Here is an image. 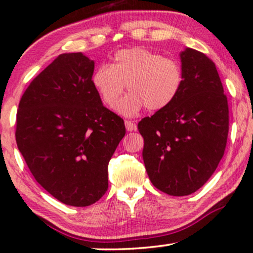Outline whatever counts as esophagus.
Segmentation results:
<instances>
[{"instance_id":"esophagus-1","label":"esophagus","mask_w":253,"mask_h":253,"mask_svg":"<svg viewBox=\"0 0 253 253\" xmlns=\"http://www.w3.org/2000/svg\"><path fill=\"white\" fill-rule=\"evenodd\" d=\"M125 126H126V129L128 131H134L137 129V126L136 124H135L134 122H130V120H126L125 122Z\"/></svg>"}]
</instances>
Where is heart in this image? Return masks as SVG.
I'll return each instance as SVG.
<instances>
[{
	"label": "heart",
	"mask_w": 253,
	"mask_h": 253,
	"mask_svg": "<svg viewBox=\"0 0 253 253\" xmlns=\"http://www.w3.org/2000/svg\"><path fill=\"white\" fill-rule=\"evenodd\" d=\"M183 83L179 60L143 47L118 50L110 65L99 66L91 77L92 87L110 109L118 104L127 84L130 92L118 105L124 116L136 115L144 106L149 111L166 109L179 96Z\"/></svg>",
	"instance_id": "1"
}]
</instances>
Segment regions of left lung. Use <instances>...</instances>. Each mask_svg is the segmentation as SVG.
Instances as JSON below:
<instances>
[{"label":"left lung","mask_w":253,"mask_h":253,"mask_svg":"<svg viewBox=\"0 0 253 253\" xmlns=\"http://www.w3.org/2000/svg\"><path fill=\"white\" fill-rule=\"evenodd\" d=\"M180 57L184 83L179 96L137 125L149 179L170 196L193 194L211 177L229 129L228 101L215 64L191 48Z\"/></svg>","instance_id":"8db88e82"}]
</instances>
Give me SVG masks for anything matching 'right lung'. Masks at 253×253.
I'll list each match as a JSON object with an SVG mask.
<instances>
[{
    "label": "right lung",
    "instance_id": "right-lung-1",
    "mask_svg": "<svg viewBox=\"0 0 253 253\" xmlns=\"http://www.w3.org/2000/svg\"><path fill=\"white\" fill-rule=\"evenodd\" d=\"M83 52L59 55L30 84L17 111L16 142L38 183L59 202L88 206L108 190V164L124 120L102 104Z\"/></svg>",
    "mask_w": 253,
    "mask_h": 253
}]
</instances>
